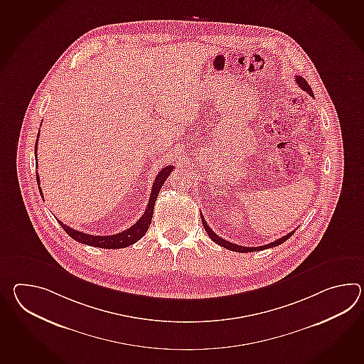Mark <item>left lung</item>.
<instances>
[{
    "label": "left lung",
    "mask_w": 364,
    "mask_h": 364,
    "mask_svg": "<svg viewBox=\"0 0 364 364\" xmlns=\"http://www.w3.org/2000/svg\"><path fill=\"white\" fill-rule=\"evenodd\" d=\"M295 81H296V83L299 85V87H301V90H304V91L308 92L311 97H314V92H312L311 86L308 85L307 81H306L303 77L296 75V77H295ZM201 219L202 225H203V227H205V231L208 232L209 237H210L213 242H217V244H219L220 247H225L226 250H230V251L234 252H240V253H245V252L262 251V250H267V248H273V247H277V245H281V244L286 242L287 239H290L291 236H292V234L295 232V231H291L290 234L284 235V236H282L281 239H278V240H275V242H269V244H265V245H261V247H242V245H237V244H234V242H227V240H225V239L219 237L218 235L215 234V232L211 230L210 227L208 226L206 220L203 219L202 215Z\"/></svg>",
    "instance_id": "obj_1"
}]
</instances>
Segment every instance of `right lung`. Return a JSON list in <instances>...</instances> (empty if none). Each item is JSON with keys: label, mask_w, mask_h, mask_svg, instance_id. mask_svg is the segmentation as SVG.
Returning <instances> with one entry per match:
<instances>
[{"label": "right lung", "mask_w": 364, "mask_h": 364, "mask_svg": "<svg viewBox=\"0 0 364 364\" xmlns=\"http://www.w3.org/2000/svg\"><path fill=\"white\" fill-rule=\"evenodd\" d=\"M38 138H39V133H38ZM36 150H38V139L35 142V154H36ZM36 166H38V159H36ZM172 170H173V166H167V167H164L156 175V178L154 180L151 194H150V198H149V202H147V208H146L145 213L142 214V217L138 219L133 226L129 227L128 230H125L122 232L109 235V236H100V235L97 236V235L85 234V232H81V231H77V230H74L72 227L66 226L63 222H60L58 219H57V222L60 223V226L64 228L66 234L69 235L70 237H73L74 240L82 242V244L97 247V248H105V250H119V248L129 247L132 244L138 242L141 237H144L146 231L149 230V226L151 225L154 205H155V201H156V197H158L159 191H161V188L164 184V181L170 176ZM36 180H38V186H39V192H41V197H43L41 180H39L38 172H36Z\"/></svg>", "instance_id": "obj_1"}]
</instances>
